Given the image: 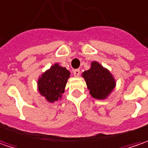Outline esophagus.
<instances>
[{
	"label": "esophagus",
	"instance_id": "obj_1",
	"mask_svg": "<svg viewBox=\"0 0 148 148\" xmlns=\"http://www.w3.org/2000/svg\"><path fill=\"white\" fill-rule=\"evenodd\" d=\"M80 74H81V71L79 70V69H75V70H73V75H74L75 77H79Z\"/></svg>",
	"mask_w": 148,
	"mask_h": 148
}]
</instances>
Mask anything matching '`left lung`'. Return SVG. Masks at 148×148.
<instances>
[{
	"mask_svg": "<svg viewBox=\"0 0 148 148\" xmlns=\"http://www.w3.org/2000/svg\"><path fill=\"white\" fill-rule=\"evenodd\" d=\"M87 88L94 98L105 99L115 87V80L111 73L99 63H92V67L83 72Z\"/></svg>",
	"mask_w": 148,
	"mask_h": 148,
	"instance_id": "8db88e82",
	"label": "left lung"
}]
</instances>
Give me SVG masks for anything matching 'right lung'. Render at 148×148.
Returning <instances> with one entry per match:
<instances>
[{"instance_id":"1","label":"right lung","mask_w":148,"mask_h":148,"mask_svg":"<svg viewBox=\"0 0 148 148\" xmlns=\"http://www.w3.org/2000/svg\"><path fill=\"white\" fill-rule=\"evenodd\" d=\"M69 77V71L55 64L39 78L38 90L47 101H56L62 97Z\"/></svg>"}]
</instances>
